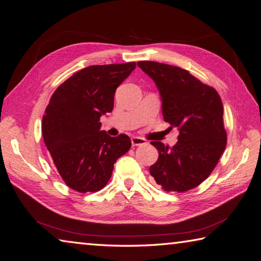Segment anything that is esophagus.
Segmentation results:
<instances>
[{"instance_id":"esophagus-1","label":"esophagus","mask_w":261,"mask_h":261,"mask_svg":"<svg viewBox=\"0 0 261 261\" xmlns=\"http://www.w3.org/2000/svg\"><path fill=\"white\" fill-rule=\"evenodd\" d=\"M144 144H146V141L143 140V138L137 137V136L132 137V145L133 146H140V145H144Z\"/></svg>"}]
</instances>
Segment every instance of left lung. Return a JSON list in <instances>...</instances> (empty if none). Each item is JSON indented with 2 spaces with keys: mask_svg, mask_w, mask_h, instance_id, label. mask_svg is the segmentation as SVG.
I'll list each match as a JSON object with an SVG mask.
<instances>
[{
  "mask_svg": "<svg viewBox=\"0 0 261 261\" xmlns=\"http://www.w3.org/2000/svg\"><path fill=\"white\" fill-rule=\"evenodd\" d=\"M137 66L158 87L164 120L179 130L172 148L152 142L159 159L150 175L165 191L184 192L211 174L227 145L221 98L185 69L155 61Z\"/></svg>",
  "mask_w": 261,
  "mask_h": 261,
  "instance_id": "1",
  "label": "left lung"
}]
</instances>
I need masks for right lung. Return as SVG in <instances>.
<instances>
[{
  "label": "right lung",
  "instance_id": "right-lung-1",
  "mask_svg": "<svg viewBox=\"0 0 261 261\" xmlns=\"http://www.w3.org/2000/svg\"><path fill=\"white\" fill-rule=\"evenodd\" d=\"M135 62L89 66L58 87L42 118L43 140L69 188L96 192L108 183L115 162L132 146L130 138L100 130L102 115L114 108L117 87Z\"/></svg>",
  "mask_w": 261,
  "mask_h": 261
}]
</instances>
